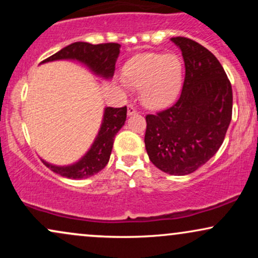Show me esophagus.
Segmentation results:
<instances>
[{
  "label": "esophagus",
  "mask_w": 258,
  "mask_h": 258,
  "mask_svg": "<svg viewBox=\"0 0 258 258\" xmlns=\"http://www.w3.org/2000/svg\"><path fill=\"white\" fill-rule=\"evenodd\" d=\"M137 114V110H136V108L133 105H128L127 106V115L128 116H131V115H135Z\"/></svg>",
  "instance_id": "esophagus-1"
}]
</instances>
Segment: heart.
Masks as SVG:
<instances>
[{
	"mask_svg": "<svg viewBox=\"0 0 258 258\" xmlns=\"http://www.w3.org/2000/svg\"><path fill=\"white\" fill-rule=\"evenodd\" d=\"M122 80L125 87L139 90L144 105L161 109L178 96L183 82V63L173 53H142L125 64Z\"/></svg>",
	"mask_w": 258,
	"mask_h": 258,
	"instance_id": "b5f03b06",
	"label": "heart"
}]
</instances>
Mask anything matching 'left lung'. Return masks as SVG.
Wrapping results in <instances>:
<instances>
[{
    "label": "left lung",
    "instance_id": "left-lung-1",
    "mask_svg": "<svg viewBox=\"0 0 258 258\" xmlns=\"http://www.w3.org/2000/svg\"><path fill=\"white\" fill-rule=\"evenodd\" d=\"M171 41L182 51L185 76L171 108L147 115L144 137L150 161L159 170L184 176L217 153L232 120L233 92L218 59L186 37Z\"/></svg>",
    "mask_w": 258,
    "mask_h": 258
}]
</instances>
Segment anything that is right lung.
I'll return each instance as SVG.
<instances>
[{"label":"right lung","mask_w":258,"mask_h":258,"mask_svg":"<svg viewBox=\"0 0 258 258\" xmlns=\"http://www.w3.org/2000/svg\"><path fill=\"white\" fill-rule=\"evenodd\" d=\"M119 43L92 44L88 42H74L43 60L42 63L54 60H76L90 69L93 75L103 80H110L114 76L115 64L120 54ZM127 108L106 106L103 112L98 135L87 153L72 165L58 166L42 160L53 172L72 179H81L98 173L106 166L110 159L114 138L121 127L125 125Z\"/></svg>","instance_id":"right-lung-1"}]
</instances>
